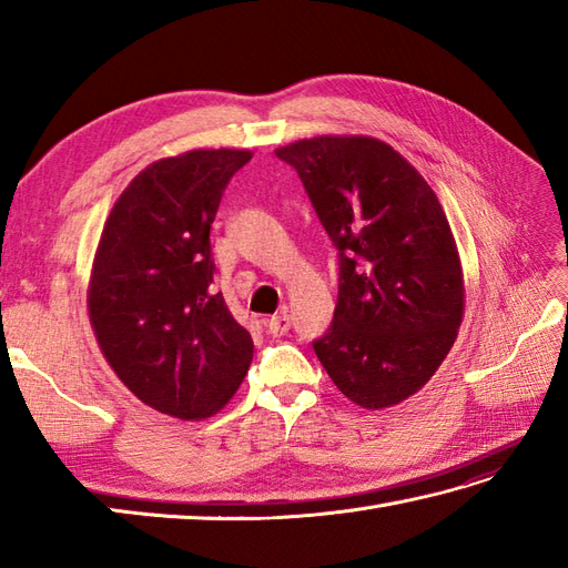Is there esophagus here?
<instances>
[{"mask_svg": "<svg viewBox=\"0 0 568 568\" xmlns=\"http://www.w3.org/2000/svg\"><path fill=\"white\" fill-rule=\"evenodd\" d=\"M265 327H268L273 336L287 334V329H291V315H287V310H283L281 315H273L268 322H265Z\"/></svg>", "mask_w": 568, "mask_h": 568, "instance_id": "34e87169", "label": "esophagus"}]
</instances>
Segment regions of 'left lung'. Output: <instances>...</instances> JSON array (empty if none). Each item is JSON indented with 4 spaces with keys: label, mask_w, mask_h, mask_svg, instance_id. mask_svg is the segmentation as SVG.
Returning a JSON list of instances; mask_svg holds the SVG:
<instances>
[{
    "label": "left lung",
    "mask_w": 568,
    "mask_h": 568,
    "mask_svg": "<svg viewBox=\"0 0 568 568\" xmlns=\"http://www.w3.org/2000/svg\"><path fill=\"white\" fill-rule=\"evenodd\" d=\"M339 251L332 327L312 342L348 400L381 409L425 385L454 346L464 273L449 220L413 165L371 136L277 149Z\"/></svg>",
    "instance_id": "obj_1"
}]
</instances>
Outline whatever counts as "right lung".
<instances>
[{
	"mask_svg": "<svg viewBox=\"0 0 568 568\" xmlns=\"http://www.w3.org/2000/svg\"><path fill=\"white\" fill-rule=\"evenodd\" d=\"M251 151L197 149L131 180L94 253L88 310L106 364L143 405L178 419L220 413L253 358L214 293L210 229Z\"/></svg>",
	"mask_w": 568,
	"mask_h": 568,
	"instance_id": "1",
	"label": "right lung"
}]
</instances>
